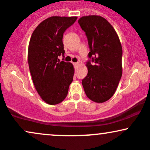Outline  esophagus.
<instances>
[{"instance_id":"obj_1","label":"esophagus","mask_w":150,"mask_h":150,"mask_svg":"<svg viewBox=\"0 0 150 150\" xmlns=\"http://www.w3.org/2000/svg\"><path fill=\"white\" fill-rule=\"evenodd\" d=\"M73 65H74V66L76 67V66H77V65H79V63H73Z\"/></svg>"}]
</instances>
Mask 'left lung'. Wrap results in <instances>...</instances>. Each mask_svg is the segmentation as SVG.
<instances>
[{"instance_id": "1", "label": "left lung", "mask_w": 150, "mask_h": 150, "mask_svg": "<svg viewBox=\"0 0 150 150\" xmlns=\"http://www.w3.org/2000/svg\"><path fill=\"white\" fill-rule=\"evenodd\" d=\"M85 32L89 51L87 76L82 81L89 99L106 101L114 94L122 76V46L118 34L106 19L97 15L84 16L78 20Z\"/></svg>"}]
</instances>
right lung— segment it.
<instances>
[{"label": "right lung", "mask_w": 150, "mask_h": 150, "mask_svg": "<svg viewBox=\"0 0 150 150\" xmlns=\"http://www.w3.org/2000/svg\"><path fill=\"white\" fill-rule=\"evenodd\" d=\"M77 17L53 16L36 27L28 47V63L36 90L47 104H58L67 97L73 82L71 63L60 61L64 56L63 36Z\"/></svg>", "instance_id": "obj_1"}]
</instances>
